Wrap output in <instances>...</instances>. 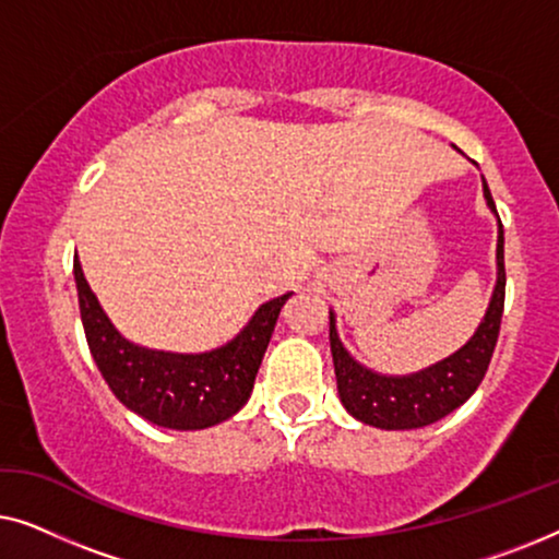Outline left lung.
Wrapping results in <instances>:
<instances>
[{
  "label": "left lung",
  "mask_w": 559,
  "mask_h": 559,
  "mask_svg": "<svg viewBox=\"0 0 559 559\" xmlns=\"http://www.w3.org/2000/svg\"><path fill=\"white\" fill-rule=\"evenodd\" d=\"M484 195L491 211L496 203L484 180ZM499 280L488 305L484 323L465 346L432 369L412 373V377H379L354 358L341 346L331 318V354L335 366V381L343 407L366 425L381 430H415L442 419L461 407L484 381L491 364L496 341L501 331L503 297H507V270H503V226L499 224Z\"/></svg>",
  "instance_id": "1"
}]
</instances>
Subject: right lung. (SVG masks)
Segmentation results:
<instances>
[{"mask_svg": "<svg viewBox=\"0 0 559 559\" xmlns=\"http://www.w3.org/2000/svg\"><path fill=\"white\" fill-rule=\"evenodd\" d=\"M79 308L91 356L114 396L152 425L203 430L236 415L247 404L274 323L289 297L264 302L231 343L211 354H165L140 348L114 331L102 305L73 259Z\"/></svg>", "mask_w": 559, "mask_h": 559, "instance_id": "add662e5", "label": "right lung"}]
</instances>
